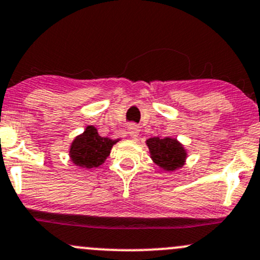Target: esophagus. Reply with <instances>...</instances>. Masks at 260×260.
Listing matches in <instances>:
<instances>
[{
    "mask_svg": "<svg viewBox=\"0 0 260 260\" xmlns=\"http://www.w3.org/2000/svg\"><path fill=\"white\" fill-rule=\"evenodd\" d=\"M128 135L132 139H137L139 135V127L136 123H129V125H128Z\"/></svg>",
    "mask_w": 260,
    "mask_h": 260,
    "instance_id": "esophagus-1",
    "label": "esophagus"
}]
</instances>
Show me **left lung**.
Returning <instances> with one entry per match:
<instances>
[{
    "label": "left lung",
    "instance_id": "8db88e82",
    "mask_svg": "<svg viewBox=\"0 0 260 260\" xmlns=\"http://www.w3.org/2000/svg\"><path fill=\"white\" fill-rule=\"evenodd\" d=\"M153 162L165 171L172 172L184 165L185 153L182 144L173 138L153 137L147 141Z\"/></svg>",
    "mask_w": 260,
    "mask_h": 260
}]
</instances>
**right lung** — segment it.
Masks as SVG:
<instances>
[{"label": "right lung", "mask_w": 260, "mask_h": 260, "mask_svg": "<svg viewBox=\"0 0 260 260\" xmlns=\"http://www.w3.org/2000/svg\"><path fill=\"white\" fill-rule=\"evenodd\" d=\"M117 139L101 137L93 125H88L81 136H78L71 144V160L76 166L83 168L100 167L111 153Z\"/></svg>", "instance_id": "1"}]
</instances>
